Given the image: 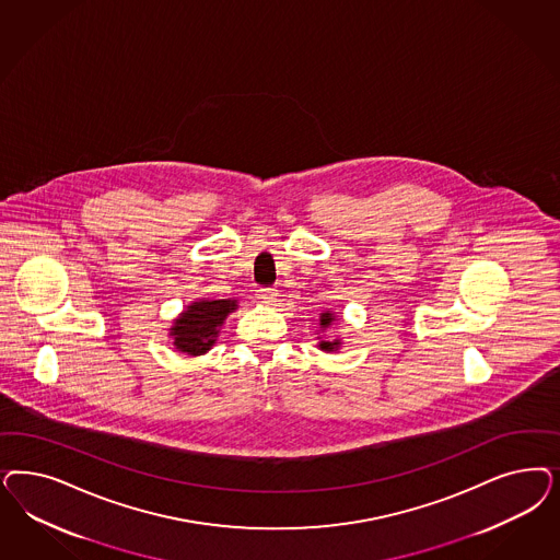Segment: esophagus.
Listing matches in <instances>:
<instances>
[{
    "label": "esophagus",
    "instance_id": "1",
    "mask_svg": "<svg viewBox=\"0 0 560 560\" xmlns=\"http://www.w3.org/2000/svg\"><path fill=\"white\" fill-rule=\"evenodd\" d=\"M276 296H278V290H273V289L259 290V299H261V301H264V303H268V305H271V303H276Z\"/></svg>",
    "mask_w": 560,
    "mask_h": 560
}]
</instances>
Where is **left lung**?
Here are the masks:
<instances>
[{
  "label": "left lung",
  "instance_id": "8db88e82",
  "mask_svg": "<svg viewBox=\"0 0 560 560\" xmlns=\"http://www.w3.org/2000/svg\"><path fill=\"white\" fill-rule=\"evenodd\" d=\"M336 322V313H331V311H324V313H319V327L322 329H317V331H325L327 327H331V324ZM317 348L319 350H324V352H338L340 350V346H342V340L340 338H336V340H325L324 336L319 334L317 336Z\"/></svg>",
  "mask_w": 560,
  "mask_h": 560
}]
</instances>
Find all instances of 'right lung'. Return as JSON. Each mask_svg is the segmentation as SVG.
<instances>
[{
	"label": "right lung",
	"mask_w": 560,
	"mask_h": 560,
	"mask_svg": "<svg viewBox=\"0 0 560 560\" xmlns=\"http://www.w3.org/2000/svg\"><path fill=\"white\" fill-rule=\"evenodd\" d=\"M238 308L233 299H198L173 319L168 336L173 346L187 357H201L217 343L220 327Z\"/></svg>",
	"instance_id": "obj_1"
}]
</instances>
